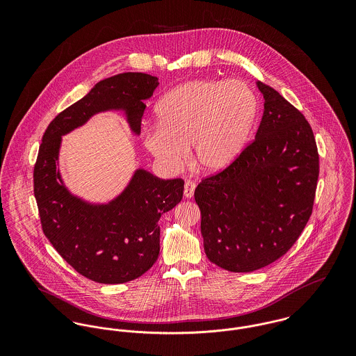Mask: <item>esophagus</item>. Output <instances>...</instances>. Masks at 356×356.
<instances>
[{
    "instance_id": "1",
    "label": "esophagus",
    "mask_w": 356,
    "mask_h": 356,
    "mask_svg": "<svg viewBox=\"0 0 356 356\" xmlns=\"http://www.w3.org/2000/svg\"><path fill=\"white\" fill-rule=\"evenodd\" d=\"M195 188H196L195 182H192V181H186V182H185V188H184V196H185V199H192V197H193Z\"/></svg>"
}]
</instances>
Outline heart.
<instances>
[{"label":"heart","mask_w":356,"mask_h":356,"mask_svg":"<svg viewBox=\"0 0 356 356\" xmlns=\"http://www.w3.org/2000/svg\"><path fill=\"white\" fill-rule=\"evenodd\" d=\"M257 109L254 90L243 81H192L159 102V124L143 130L144 145L168 172L184 167L192 145L196 167L218 174L244 151Z\"/></svg>","instance_id":"obj_1"}]
</instances>
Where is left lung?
<instances>
[{
    "label": "left lung",
    "instance_id": "1",
    "mask_svg": "<svg viewBox=\"0 0 356 356\" xmlns=\"http://www.w3.org/2000/svg\"><path fill=\"white\" fill-rule=\"evenodd\" d=\"M256 86L264 111L254 141L195 191L205 254L233 273L259 270L291 250L311 216L319 175L305 115L273 88Z\"/></svg>",
    "mask_w": 356,
    "mask_h": 356
}]
</instances>
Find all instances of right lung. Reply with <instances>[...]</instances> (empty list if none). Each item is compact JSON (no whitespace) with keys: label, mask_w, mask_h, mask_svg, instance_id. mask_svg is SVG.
I'll return each mask as SVG.
<instances>
[{"label":"right lung","mask_w":356,"mask_h":356,"mask_svg":"<svg viewBox=\"0 0 356 356\" xmlns=\"http://www.w3.org/2000/svg\"><path fill=\"white\" fill-rule=\"evenodd\" d=\"M159 81L143 72L102 79L79 102L60 112L47 129L34 165V196L41 225L54 250L81 275L100 284H123L147 273L160 252V216L182 200L184 181L160 179L138 168L126 189L106 204L74 196L58 170L61 137L93 115L123 111L138 136Z\"/></svg>","instance_id":"right-lung-1"}]
</instances>
